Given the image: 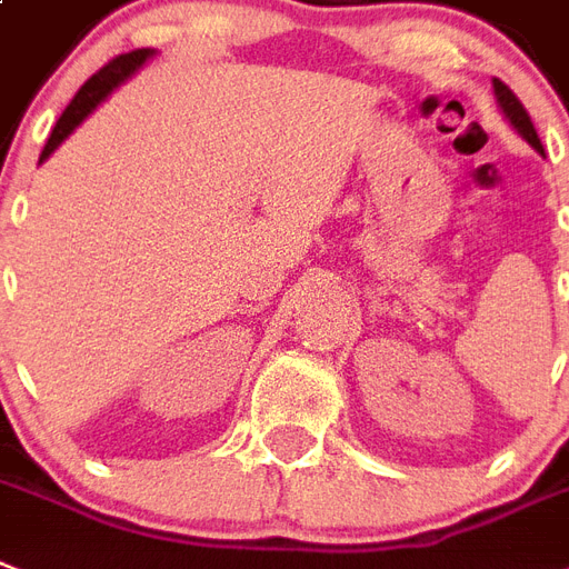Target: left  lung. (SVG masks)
I'll use <instances>...</instances> for the list:
<instances>
[{
    "instance_id": "obj_1",
    "label": "left lung",
    "mask_w": 569,
    "mask_h": 569,
    "mask_svg": "<svg viewBox=\"0 0 569 569\" xmlns=\"http://www.w3.org/2000/svg\"><path fill=\"white\" fill-rule=\"evenodd\" d=\"M493 96H497V104H500L502 117L509 119L511 128H515V131L520 133V137H523V140L529 142L535 151H538V154H543V146H540V137H538V131H535L532 119H529V113H526L523 104L517 101L515 92L502 84L500 78H493Z\"/></svg>"
}]
</instances>
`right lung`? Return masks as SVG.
<instances>
[{"instance_id":"obj_1","label":"right lung","mask_w":569,"mask_h":569,"mask_svg":"<svg viewBox=\"0 0 569 569\" xmlns=\"http://www.w3.org/2000/svg\"><path fill=\"white\" fill-rule=\"evenodd\" d=\"M154 54H157L154 49H137V52L119 54V58L110 60L108 67H101L99 72H96V76H92L90 81H87V84L76 92V99L69 101L67 110L60 113L58 124L52 128V137H49L43 154H40V163H46V160L52 157V151L58 149L60 142L67 140L69 133L76 131L78 124L84 122L92 110L99 108L101 101L108 99L110 92L117 90L119 84H124V81H128L133 72H140V69L146 67V60H151Z\"/></svg>"}]
</instances>
